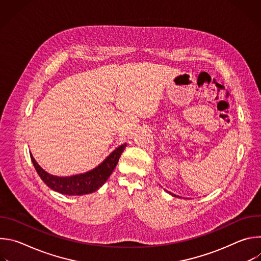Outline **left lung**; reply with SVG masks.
Instances as JSON below:
<instances>
[{
  "mask_svg": "<svg viewBox=\"0 0 261 261\" xmlns=\"http://www.w3.org/2000/svg\"><path fill=\"white\" fill-rule=\"evenodd\" d=\"M174 196H175V195H174Z\"/></svg>",
  "mask_w": 261,
  "mask_h": 261,
  "instance_id": "obj_1",
  "label": "left lung"
}]
</instances>
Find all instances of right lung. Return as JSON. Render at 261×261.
Wrapping results in <instances>:
<instances>
[{"mask_svg":"<svg viewBox=\"0 0 261 261\" xmlns=\"http://www.w3.org/2000/svg\"><path fill=\"white\" fill-rule=\"evenodd\" d=\"M125 146L126 144L119 146L95 169L84 174L67 177L55 176L47 173L35 161L32 154L31 159L37 173L50 189L66 195H84L95 192L106 181L117 166Z\"/></svg>","mask_w":261,"mask_h":261,"instance_id":"obj_1","label":"right lung"}]
</instances>
